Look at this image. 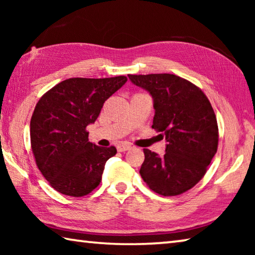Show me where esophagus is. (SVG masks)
<instances>
[{
	"instance_id": "1",
	"label": "esophagus",
	"mask_w": 255,
	"mask_h": 255,
	"mask_svg": "<svg viewBox=\"0 0 255 255\" xmlns=\"http://www.w3.org/2000/svg\"><path fill=\"white\" fill-rule=\"evenodd\" d=\"M130 148H131V146L127 145V144H120V145H118V147H117L118 152H126V150H129Z\"/></svg>"
}]
</instances>
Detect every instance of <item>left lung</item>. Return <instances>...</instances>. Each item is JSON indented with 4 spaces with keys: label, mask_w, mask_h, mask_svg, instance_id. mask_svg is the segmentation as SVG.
I'll use <instances>...</instances> for the list:
<instances>
[{
    "label": "left lung",
    "mask_w": 255,
    "mask_h": 255,
    "mask_svg": "<svg viewBox=\"0 0 255 255\" xmlns=\"http://www.w3.org/2000/svg\"><path fill=\"white\" fill-rule=\"evenodd\" d=\"M147 91L155 110L152 128L163 133L165 154L144 149L140 176L158 195L176 196L196 185L217 152L218 126L199 88L173 74L128 75Z\"/></svg>",
    "instance_id": "1"
}]
</instances>
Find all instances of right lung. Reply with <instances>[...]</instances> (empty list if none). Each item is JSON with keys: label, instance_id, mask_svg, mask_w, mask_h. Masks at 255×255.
I'll use <instances>...</instances> for the list:
<instances>
[{"label": "right lung", "instance_id": "add662e5", "mask_svg": "<svg viewBox=\"0 0 255 255\" xmlns=\"http://www.w3.org/2000/svg\"><path fill=\"white\" fill-rule=\"evenodd\" d=\"M126 82V76L74 77L55 85L38 101L30 122L31 148L38 169L56 191L82 197L100 184L106 162L117 149L91 143L86 127Z\"/></svg>", "mask_w": 255, "mask_h": 255}]
</instances>
